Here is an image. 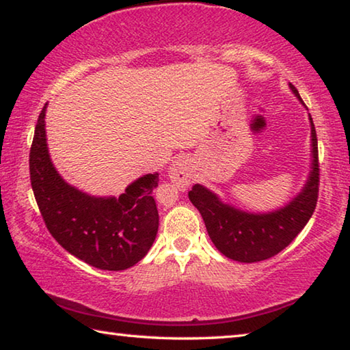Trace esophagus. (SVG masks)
Here are the masks:
<instances>
[{"label":"esophagus","mask_w":350,"mask_h":350,"mask_svg":"<svg viewBox=\"0 0 350 350\" xmlns=\"http://www.w3.org/2000/svg\"><path fill=\"white\" fill-rule=\"evenodd\" d=\"M170 179L173 183H176L177 187L185 188L191 183L193 174H191V165H189L188 159H177V161L173 162L171 168L168 171Z\"/></svg>","instance_id":"34e87169"}]
</instances>
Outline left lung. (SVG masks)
Here are the masks:
<instances>
[{"label":"left lung","mask_w":350,"mask_h":350,"mask_svg":"<svg viewBox=\"0 0 350 350\" xmlns=\"http://www.w3.org/2000/svg\"><path fill=\"white\" fill-rule=\"evenodd\" d=\"M299 102L298 91L290 85ZM312 129V170L298 196L282 208L262 213H247L219 200L215 193L196 183L188 193L205 222L206 232L216 248L225 256L238 262H258L284 250L309 222L318 202L319 163L318 140L313 120Z\"/></svg>","instance_id":"left-lung-1"}]
</instances>
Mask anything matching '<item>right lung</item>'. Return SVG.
Instances as JSON below:
<instances>
[{
  "label": "right lung",
  "mask_w": 350,
  "mask_h": 350,
  "mask_svg": "<svg viewBox=\"0 0 350 350\" xmlns=\"http://www.w3.org/2000/svg\"><path fill=\"white\" fill-rule=\"evenodd\" d=\"M46 106L38 116L29 154L33 196L49 233L75 258L102 270H125L156 239L159 211L152 198L159 174H146L118 198H94L62 179L46 144Z\"/></svg>",
  "instance_id": "obj_1"
}]
</instances>
